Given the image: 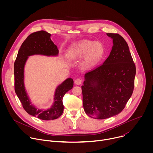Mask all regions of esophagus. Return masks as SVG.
Masks as SVG:
<instances>
[{
	"label": "esophagus",
	"mask_w": 153,
	"mask_h": 153,
	"mask_svg": "<svg viewBox=\"0 0 153 153\" xmlns=\"http://www.w3.org/2000/svg\"><path fill=\"white\" fill-rule=\"evenodd\" d=\"M82 80L81 79H79V78H77L74 80V83L76 85H80V84L82 83Z\"/></svg>",
	"instance_id": "34e87169"
}]
</instances>
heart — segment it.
Returning <instances> with one entry per match:
<instances>
[{"mask_svg": "<svg viewBox=\"0 0 153 153\" xmlns=\"http://www.w3.org/2000/svg\"><path fill=\"white\" fill-rule=\"evenodd\" d=\"M105 54V48L100 42L83 40L71 45L67 50V56L71 59H76L85 54L82 67H91L99 62Z\"/></svg>", "mask_w": 153, "mask_h": 153, "instance_id": "1", "label": "heart"}]
</instances>
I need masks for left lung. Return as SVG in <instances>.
Returning a JSON list of instances; mask_svg holds the SVG:
<instances>
[{
  "label": "left lung",
  "instance_id": "1",
  "mask_svg": "<svg viewBox=\"0 0 153 153\" xmlns=\"http://www.w3.org/2000/svg\"><path fill=\"white\" fill-rule=\"evenodd\" d=\"M106 34L113 42L110 54L103 64L85 74L82 86L84 111L97 119L120 113L134 88L136 65L126 42L119 34Z\"/></svg>",
  "mask_w": 153,
  "mask_h": 153
}]
</instances>
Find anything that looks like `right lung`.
Returning a JSON list of instances; mask_svg holds the SVG:
<instances>
[{
	"label": "right lung",
	"instance_id": "1",
	"mask_svg": "<svg viewBox=\"0 0 153 153\" xmlns=\"http://www.w3.org/2000/svg\"><path fill=\"white\" fill-rule=\"evenodd\" d=\"M51 34L39 31L30 34L22 44L14 62V90L24 110L30 115L45 120H54L59 117L63 111V97L73 86V80L68 78L56 89L54 103L48 110H40L31 105L24 84V65L28 57L33 54L56 56L59 53L57 46L51 41Z\"/></svg>",
	"mask_w": 153,
	"mask_h": 153
}]
</instances>
